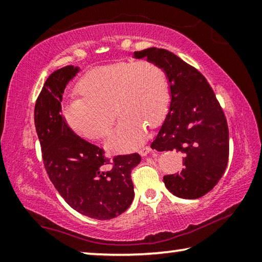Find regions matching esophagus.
<instances>
[{"label": "esophagus", "mask_w": 262, "mask_h": 262, "mask_svg": "<svg viewBox=\"0 0 262 262\" xmlns=\"http://www.w3.org/2000/svg\"><path fill=\"white\" fill-rule=\"evenodd\" d=\"M151 151V149L149 148V147H143V148H141L140 150H139V154L141 156H147L149 152Z\"/></svg>", "instance_id": "esophagus-1"}]
</instances>
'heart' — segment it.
<instances>
[{
    "label": "heart",
    "mask_w": 262,
    "mask_h": 262,
    "mask_svg": "<svg viewBox=\"0 0 262 262\" xmlns=\"http://www.w3.org/2000/svg\"><path fill=\"white\" fill-rule=\"evenodd\" d=\"M81 98L63 107L69 127L85 139L108 134L113 112L119 122L106 142L113 152L129 151L146 139L147 124L155 127L167 114L170 86L167 73L149 60L119 61L87 72L77 84Z\"/></svg>",
    "instance_id": "heart-1"
}]
</instances>
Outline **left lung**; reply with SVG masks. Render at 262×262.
Wrapping results in <instances>:
<instances>
[{
	"instance_id": "left-lung-1",
	"label": "left lung",
	"mask_w": 262,
	"mask_h": 262,
	"mask_svg": "<svg viewBox=\"0 0 262 262\" xmlns=\"http://www.w3.org/2000/svg\"><path fill=\"white\" fill-rule=\"evenodd\" d=\"M133 57L161 66L169 80L168 114L150 147L181 151L184 167L163 177L165 188L180 198H201L227 167L228 128L222 107L204 76L172 52L149 48Z\"/></svg>"
}]
</instances>
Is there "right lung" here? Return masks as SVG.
Returning <instances> with one entry per match:
<instances>
[{
    "mask_svg": "<svg viewBox=\"0 0 262 262\" xmlns=\"http://www.w3.org/2000/svg\"><path fill=\"white\" fill-rule=\"evenodd\" d=\"M80 71L73 65L50 74L35 106V126L47 172L58 192L79 213L108 221L123 213L134 199L130 172L141 162L139 154L114 157L74 133L61 116L66 86Z\"/></svg>",
    "mask_w": 262,
    "mask_h": 262,
    "instance_id": "1",
    "label": "right lung"
}]
</instances>
